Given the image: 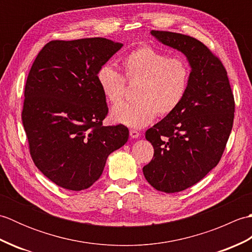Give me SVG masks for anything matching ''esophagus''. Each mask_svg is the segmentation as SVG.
<instances>
[{"label":"esophagus","mask_w":252,"mask_h":252,"mask_svg":"<svg viewBox=\"0 0 252 252\" xmlns=\"http://www.w3.org/2000/svg\"><path fill=\"white\" fill-rule=\"evenodd\" d=\"M140 132L138 131H136V130H130V136L132 137V138H138L140 137Z\"/></svg>","instance_id":"1"}]
</instances>
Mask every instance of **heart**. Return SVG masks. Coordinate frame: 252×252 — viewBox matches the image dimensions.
Here are the masks:
<instances>
[{
    "mask_svg": "<svg viewBox=\"0 0 252 252\" xmlns=\"http://www.w3.org/2000/svg\"><path fill=\"white\" fill-rule=\"evenodd\" d=\"M129 81L140 83L134 103L119 104L125 97L126 79L110 63L101 66L96 79L101 92L111 104L112 120L140 129L151 123L158 112L168 115L183 100L189 81V68L178 57H168L151 45L131 51L122 60Z\"/></svg>",
    "mask_w": 252,
    "mask_h": 252,
    "instance_id": "1",
    "label": "heart"
}]
</instances>
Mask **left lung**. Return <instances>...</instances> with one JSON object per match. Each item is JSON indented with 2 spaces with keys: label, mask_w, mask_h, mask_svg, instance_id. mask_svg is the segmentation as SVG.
<instances>
[{
  "label": "left lung",
  "mask_w": 252,
  "mask_h": 252,
  "mask_svg": "<svg viewBox=\"0 0 252 252\" xmlns=\"http://www.w3.org/2000/svg\"><path fill=\"white\" fill-rule=\"evenodd\" d=\"M162 44L186 56L189 81L183 100L146 131L154 147L143 173L154 189L176 192L195 185L220 161L231 134L235 101L223 63L189 35L152 30Z\"/></svg>",
  "instance_id": "obj_1"
}]
</instances>
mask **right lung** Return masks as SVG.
Returning <instances> with one entry per match:
<instances>
[{"label":"right lung","mask_w":252,"mask_h":252,"mask_svg":"<svg viewBox=\"0 0 252 252\" xmlns=\"http://www.w3.org/2000/svg\"><path fill=\"white\" fill-rule=\"evenodd\" d=\"M122 45L105 37L51 41L30 69L21 114L30 155L63 189H89L129 138L125 126H103L108 107L96 79Z\"/></svg>","instance_id":"right-lung-1"}]
</instances>
